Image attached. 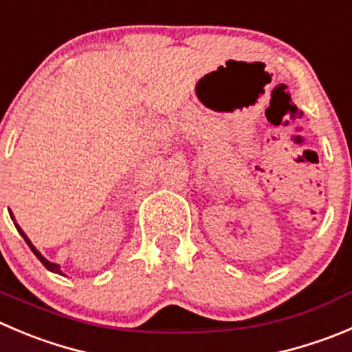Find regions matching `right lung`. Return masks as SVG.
<instances>
[{
    "label": "right lung",
    "instance_id": "right-lung-1",
    "mask_svg": "<svg viewBox=\"0 0 352 352\" xmlns=\"http://www.w3.org/2000/svg\"><path fill=\"white\" fill-rule=\"evenodd\" d=\"M10 216H12V219H13V214H12V210H10ZM13 221H15V219H13ZM15 228H16V232H19L20 235L23 236V240H25V243H28V245L31 247V250H32V252H34V256L38 257L39 261H41V263H43V266H45L46 270H48V271H52V273H58V274H63L62 271H60V266H58V264H55V263H50L48 259H45V257L41 256V252H39V250L36 249L34 245H32V242H31V240L28 239V235H25V233L22 232V228H20V226H19V224H16V223H15Z\"/></svg>",
    "mask_w": 352,
    "mask_h": 352
}]
</instances>
